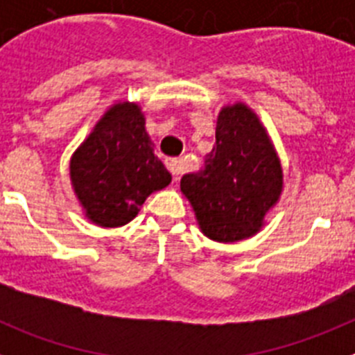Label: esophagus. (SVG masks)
Returning a JSON list of instances; mask_svg holds the SVG:
<instances>
[{"mask_svg": "<svg viewBox=\"0 0 355 355\" xmlns=\"http://www.w3.org/2000/svg\"><path fill=\"white\" fill-rule=\"evenodd\" d=\"M167 168L171 171V174L174 175V180H178L180 178V174L183 172V159H178V158H172V159H167Z\"/></svg>", "mask_w": 355, "mask_h": 355, "instance_id": "obj_1", "label": "esophagus"}]
</instances>
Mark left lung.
Returning <instances> with one entry per match:
<instances>
[{
  "instance_id": "8db88e82",
  "label": "left lung",
  "mask_w": 355,
  "mask_h": 355,
  "mask_svg": "<svg viewBox=\"0 0 355 355\" xmlns=\"http://www.w3.org/2000/svg\"><path fill=\"white\" fill-rule=\"evenodd\" d=\"M283 187L274 144L245 103L220 110L215 147L205 168L181 178V192L190 200L202 234L222 243L259 233Z\"/></svg>"
}]
</instances>
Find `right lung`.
I'll use <instances>...</instances> for the list:
<instances>
[{"instance_id": "obj_1", "label": "right lung", "mask_w": 355, "mask_h": 355, "mask_svg": "<svg viewBox=\"0 0 355 355\" xmlns=\"http://www.w3.org/2000/svg\"><path fill=\"white\" fill-rule=\"evenodd\" d=\"M69 174L85 216L101 227L131 222L147 197L172 181L155 156L142 108L130 101L106 110L74 150Z\"/></svg>"}]
</instances>
